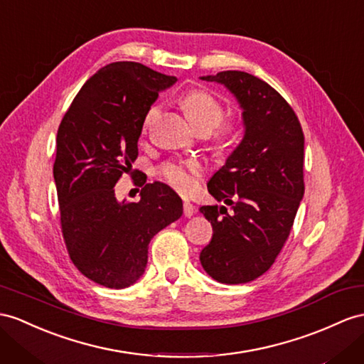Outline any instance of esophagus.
<instances>
[{"label":"esophagus","instance_id":"esophagus-1","mask_svg":"<svg viewBox=\"0 0 364 364\" xmlns=\"http://www.w3.org/2000/svg\"><path fill=\"white\" fill-rule=\"evenodd\" d=\"M183 213H184V217H192L193 213H195V206L193 204L191 203V201H184L183 203Z\"/></svg>","mask_w":364,"mask_h":364}]
</instances>
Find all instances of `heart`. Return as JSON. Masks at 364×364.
Returning a JSON list of instances; mask_svg holds the SVG:
<instances>
[{"label": "heart", "instance_id": "obj_1", "mask_svg": "<svg viewBox=\"0 0 364 364\" xmlns=\"http://www.w3.org/2000/svg\"><path fill=\"white\" fill-rule=\"evenodd\" d=\"M181 107L186 117L189 118L191 123L201 129H215L223 119V107L220 102L213 98L206 90H191L181 98ZM160 115V107L154 106L147 110L144 117V127H151L155 119ZM235 134L234 126H228L225 129V135L232 136ZM163 176L172 184L176 191L181 193H191L197 188L198 178L204 172L203 164L198 161H188V163H169L163 167Z\"/></svg>", "mask_w": 364, "mask_h": 364}]
</instances>
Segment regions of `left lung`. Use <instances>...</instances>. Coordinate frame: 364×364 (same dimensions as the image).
I'll use <instances>...</instances> for the list:
<instances>
[{"mask_svg":"<svg viewBox=\"0 0 364 364\" xmlns=\"http://www.w3.org/2000/svg\"><path fill=\"white\" fill-rule=\"evenodd\" d=\"M225 86L240 105L245 134L208 191L232 206H201L213 235L200 262L213 279L241 284L263 275L292 229L304 195V136L295 112L279 93L247 72L200 77Z\"/></svg>","mask_w":364,"mask_h":364,"instance_id":"8db88e82","label":"left lung"}]
</instances>
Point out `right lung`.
<instances>
[{
  "label": "right lung",
  "mask_w": 364,
  "mask_h": 364,
  "mask_svg": "<svg viewBox=\"0 0 364 364\" xmlns=\"http://www.w3.org/2000/svg\"><path fill=\"white\" fill-rule=\"evenodd\" d=\"M175 77L134 61L101 68L73 98L57 134L53 180L72 263L105 287L136 283L149 243L183 215L169 186L147 183L138 203L118 201L115 184L132 171L144 117Z\"/></svg>",
  "instance_id": "right-lung-1"
}]
</instances>
